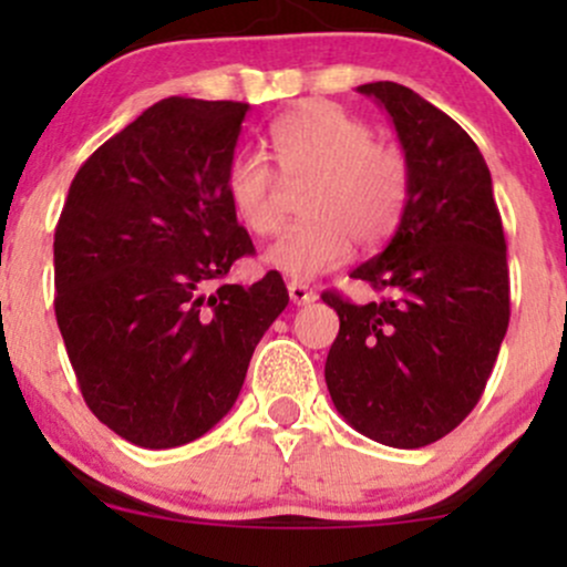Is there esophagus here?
Instances as JSON below:
<instances>
[{
  "label": "esophagus",
  "mask_w": 567,
  "mask_h": 567,
  "mask_svg": "<svg viewBox=\"0 0 567 567\" xmlns=\"http://www.w3.org/2000/svg\"><path fill=\"white\" fill-rule=\"evenodd\" d=\"M288 292H290V301L298 303V306L317 301V292L303 282H288Z\"/></svg>",
  "instance_id": "34e87169"
}]
</instances>
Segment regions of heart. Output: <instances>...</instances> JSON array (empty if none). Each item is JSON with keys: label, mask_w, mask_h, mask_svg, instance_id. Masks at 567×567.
<instances>
[{"label": "heart", "mask_w": 567, "mask_h": 567, "mask_svg": "<svg viewBox=\"0 0 567 567\" xmlns=\"http://www.w3.org/2000/svg\"><path fill=\"white\" fill-rule=\"evenodd\" d=\"M271 159L239 152L226 171V194L252 234L282 224L285 184L301 186L306 220L266 250V264L292 279H311L349 258L351 245L375 247L396 231L413 173L400 146L373 138L365 120L330 101H306L269 130Z\"/></svg>", "instance_id": "1"}]
</instances>
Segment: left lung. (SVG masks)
Instances as JSON below:
<instances>
[{
	"label": "left lung",
	"instance_id": "1",
	"mask_svg": "<svg viewBox=\"0 0 567 567\" xmlns=\"http://www.w3.org/2000/svg\"><path fill=\"white\" fill-rule=\"evenodd\" d=\"M392 116L413 186L392 243L324 290L341 328L324 362L338 413L365 437L424 447L472 413L509 328V266L491 171L466 130L396 82L360 84Z\"/></svg>",
	"mask_w": 567,
	"mask_h": 567
}]
</instances>
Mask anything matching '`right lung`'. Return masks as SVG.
I'll return each instance as SVG.
<instances>
[{"instance_id": "right-lung-1", "label": "right lung", "mask_w": 567, "mask_h": 567, "mask_svg": "<svg viewBox=\"0 0 567 567\" xmlns=\"http://www.w3.org/2000/svg\"><path fill=\"white\" fill-rule=\"evenodd\" d=\"M247 103L165 97L90 154L55 226V320L95 419L178 447L229 413L269 324L279 271L226 285L252 256L226 171Z\"/></svg>"}]
</instances>
